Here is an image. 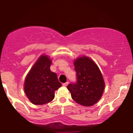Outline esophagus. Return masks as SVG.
<instances>
[{
    "label": "esophagus",
    "mask_w": 133,
    "mask_h": 133,
    "mask_svg": "<svg viewBox=\"0 0 133 133\" xmlns=\"http://www.w3.org/2000/svg\"><path fill=\"white\" fill-rule=\"evenodd\" d=\"M68 84V82H66V83H65L63 84V86H64V87H66Z\"/></svg>",
    "instance_id": "esophagus-1"
}]
</instances>
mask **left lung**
<instances>
[{
    "mask_svg": "<svg viewBox=\"0 0 133 133\" xmlns=\"http://www.w3.org/2000/svg\"><path fill=\"white\" fill-rule=\"evenodd\" d=\"M77 81L67 86L72 99L84 106L97 103L103 94L105 84L96 64L88 57H79L74 61Z\"/></svg>",
    "mask_w": 133,
    "mask_h": 133,
    "instance_id": "obj_1",
    "label": "left lung"
}]
</instances>
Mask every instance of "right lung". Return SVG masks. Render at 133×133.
<instances>
[{
  "instance_id": "add662e5",
  "label": "right lung",
  "mask_w": 133,
  "mask_h": 133,
  "mask_svg": "<svg viewBox=\"0 0 133 133\" xmlns=\"http://www.w3.org/2000/svg\"><path fill=\"white\" fill-rule=\"evenodd\" d=\"M51 60L42 56L37 60L25 78L24 91L34 104L49 103L54 98V91L61 87L57 74L50 71Z\"/></svg>"
}]
</instances>
